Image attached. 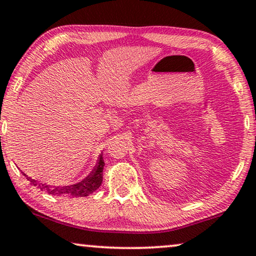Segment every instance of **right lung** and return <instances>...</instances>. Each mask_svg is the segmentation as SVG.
<instances>
[{
	"label": "right lung",
	"mask_w": 256,
	"mask_h": 256,
	"mask_svg": "<svg viewBox=\"0 0 256 256\" xmlns=\"http://www.w3.org/2000/svg\"><path fill=\"white\" fill-rule=\"evenodd\" d=\"M103 168H104V160L103 156H100L98 164L95 167V169L90 172V175H88L84 181L76 184H72L67 186H46L42 183H38L36 180L28 178H26L30 181L34 186H38L39 189L42 192L51 194V195H70V197H86L89 196L94 192H96L102 184L103 181Z\"/></svg>",
	"instance_id": "add662e5"
}]
</instances>
